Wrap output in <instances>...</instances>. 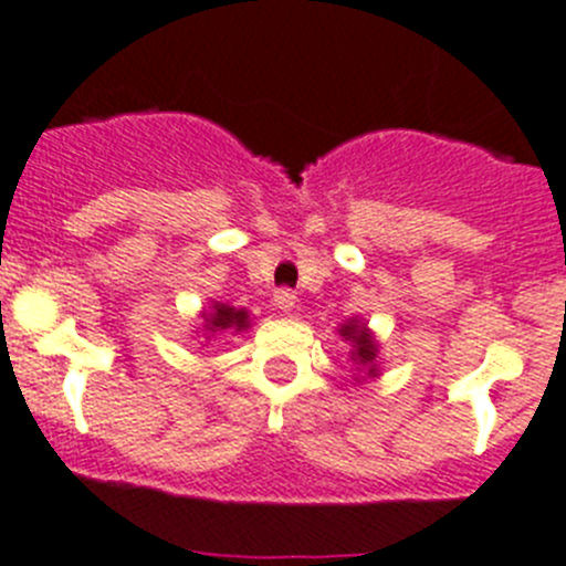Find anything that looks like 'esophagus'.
I'll return each instance as SVG.
<instances>
[{
  "label": "esophagus",
  "mask_w": 566,
  "mask_h": 566,
  "mask_svg": "<svg viewBox=\"0 0 566 566\" xmlns=\"http://www.w3.org/2000/svg\"><path fill=\"white\" fill-rule=\"evenodd\" d=\"M272 303H274V308L283 311V314H289V311L297 305V294H294L292 289H277V292H274V297H272Z\"/></svg>",
  "instance_id": "34e87169"
}]
</instances>
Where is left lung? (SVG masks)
<instances>
[{
  "instance_id": "obj_1",
  "label": "left lung",
  "mask_w": 566,
  "mask_h": 566,
  "mask_svg": "<svg viewBox=\"0 0 566 566\" xmlns=\"http://www.w3.org/2000/svg\"><path fill=\"white\" fill-rule=\"evenodd\" d=\"M338 333H342V336L353 344V353H349V358L367 369V375L378 373V364H375V360H378V344H375V336L369 333V327L364 325V322L349 319L347 325L338 327Z\"/></svg>"
}]
</instances>
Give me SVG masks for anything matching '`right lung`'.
I'll use <instances>...</instances> for the list:
<instances>
[{
	"label": "right lung",
	"mask_w": 566,
	"mask_h": 566,
	"mask_svg": "<svg viewBox=\"0 0 566 566\" xmlns=\"http://www.w3.org/2000/svg\"><path fill=\"white\" fill-rule=\"evenodd\" d=\"M202 319H206V333H211V336H217V333L222 331H247L250 327V311L247 308H230V305L224 303H213L211 311H206L202 314ZM206 336V338H211Z\"/></svg>",
	"instance_id": "1"
}]
</instances>
